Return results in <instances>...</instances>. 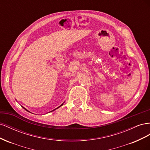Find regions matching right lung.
Masks as SVG:
<instances>
[{
	"label": "right lung",
	"instance_id": "obj_1",
	"mask_svg": "<svg viewBox=\"0 0 150 150\" xmlns=\"http://www.w3.org/2000/svg\"><path fill=\"white\" fill-rule=\"evenodd\" d=\"M62 105H61V106H62ZM60 106H59V107H58V108H59V107H60ZM22 108H24V107H22ZM57 108H56V109H57ZM24 109H25V108H24ZM56 109H55V110H56ZM27 111H28V110H27Z\"/></svg>",
	"mask_w": 150,
	"mask_h": 150
}]
</instances>
